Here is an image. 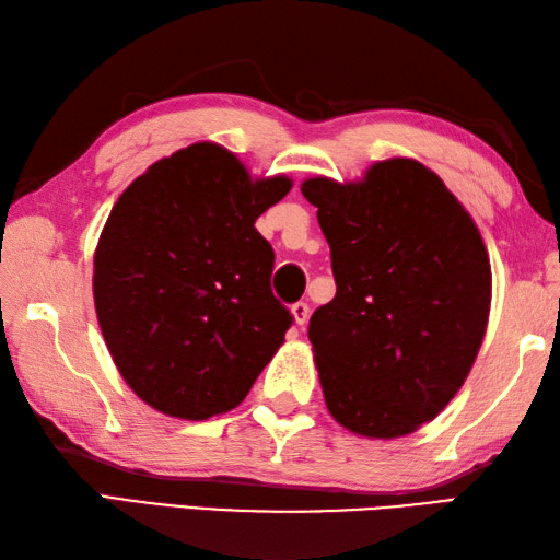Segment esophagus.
Instances as JSON below:
<instances>
[{
    "label": "esophagus",
    "instance_id": "esophagus-1",
    "mask_svg": "<svg viewBox=\"0 0 560 560\" xmlns=\"http://www.w3.org/2000/svg\"><path fill=\"white\" fill-rule=\"evenodd\" d=\"M291 315H293V323L303 327L307 323V315H311V307H307V303H293L291 305Z\"/></svg>",
    "mask_w": 560,
    "mask_h": 560
}]
</instances>
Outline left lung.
<instances>
[{"label": "left lung", "instance_id": "obj_1", "mask_svg": "<svg viewBox=\"0 0 560 560\" xmlns=\"http://www.w3.org/2000/svg\"><path fill=\"white\" fill-rule=\"evenodd\" d=\"M301 192L317 207L337 281L307 329L331 419L371 440L419 431L457 395L489 327L479 225L407 156L355 180L307 177Z\"/></svg>", "mask_w": 560, "mask_h": 560}]
</instances>
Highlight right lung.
<instances>
[{
  "instance_id": "right-lung-1",
  "label": "right lung",
  "mask_w": 560,
  "mask_h": 560,
  "mask_svg": "<svg viewBox=\"0 0 560 560\" xmlns=\"http://www.w3.org/2000/svg\"><path fill=\"white\" fill-rule=\"evenodd\" d=\"M291 187L197 141L117 197L93 253V303L115 368L151 409L185 421L231 411L279 351L291 313L271 293L273 249L255 221Z\"/></svg>"
}]
</instances>
